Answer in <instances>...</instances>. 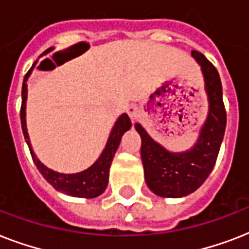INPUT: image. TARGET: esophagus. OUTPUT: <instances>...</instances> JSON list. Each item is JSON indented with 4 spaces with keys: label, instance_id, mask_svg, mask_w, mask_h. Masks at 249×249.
Instances as JSON below:
<instances>
[{
    "label": "esophagus",
    "instance_id": "esophagus-1",
    "mask_svg": "<svg viewBox=\"0 0 249 249\" xmlns=\"http://www.w3.org/2000/svg\"><path fill=\"white\" fill-rule=\"evenodd\" d=\"M126 112H128L129 117H130L132 120H136L137 117L140 116V111H138V107H137V106H134V105L129 106L128 108H126Z\"/></svg>",
    "mask_w": 249,
    "mask_h": 249
}]
</instances>
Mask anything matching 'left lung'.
Returning <instances> with one entry per match:
<instances>
[{"label": "left lung", "mask_w": 249, "mask_h": 249, "mask_svg": "<svg viewBox=\"0 0 249 249\" xmlns=\"http://www.w3.org/2000/svg\"><path fill=\"white\" fill-rule=\"evenodd\" d=\"M191 55L200 66L209 105L207 119L193 147L182 152L169 151L136 123L142 140L144 179L148 189L161 197H182L199 189L212 172L224 140L226 111L220 75L201 53L193 50Z\"/></svg>", "instance_id": "left-lung-1"}]
</instances>
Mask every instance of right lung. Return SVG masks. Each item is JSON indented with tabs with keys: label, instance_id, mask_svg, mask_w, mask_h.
I'll return each instance as SVG.
<instances>
[{
	"label": "right lung",
	"instance_id": "add662e5",
	"mask_svg": "<svg viewBox=\"0 0 249 249\" xmlns=\"http://www.w3.org/2000/svg\"><path fill=\"white\" fill-rule=\"evenodd\" d=\"M53 49H49V52H52ZM35 67V66H33ZM33 67L25 75L23 86H21V108H20V120H21V129L24 134L25 142L28 144L29 151L32 155V159L36 164L37 169L40 170V173L44 176V178L60 193L70 195L75 197H91L99 196L101 194L105 193L107 183H108L109 176V166L112 163V159L116 154L119 144H120L121 137L125 132H128L132 128V121L129 119L126 113H121L119 119L116 120L115 125L112 126V130L109 133L108 140L106 143L103 151L99 155L95 163L88 168V169L79 172V173H59L55 170L50 169L41 163L40 159L37 158L36 154L33 152L32 144L28 136V129H27V121H25V108H27V95H28V89H27V81L29 76L32 73Z\"/></svg>",
	"mask_w": 249,
	"mask_h": 249
}]
</instances>
